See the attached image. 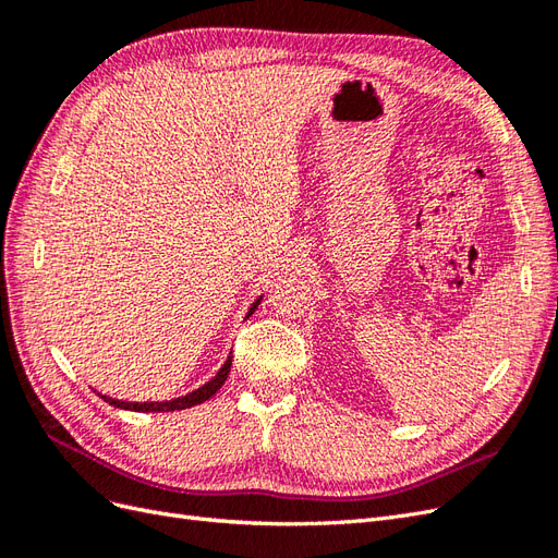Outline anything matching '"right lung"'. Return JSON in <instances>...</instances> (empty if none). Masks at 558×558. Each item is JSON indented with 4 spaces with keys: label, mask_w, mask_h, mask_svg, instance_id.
<instances>
[{
    "label": "right lung",
    "mask_w": 558,
    "mask_h": 558,
    "mask_svg": "<svg viewBox=\"0 0 558 558\" xmlns=\"http://www.w3.org/2000/svg\"><path fill=\"white\" fill-rule=\"evenodd\" d=\"M260 300H263V295L248 307L246 316H251L253 312L258 310ZM230 365H232V356H228V361L223 363V367L218 369L216 377H211L205 386H199V388H195V391L185 393V396H181V398H174V400H165V402H125V400H116V398H109V396H99V393H97V396L102 398L105 402L113 404V408H118V410H130V412H174V410H185V408H193V404H199V402L209 400V398L218 391V388H221V386L226 384L228 373H230Z\"/></svg>",
    "instance_id": "add662e5"
}]
</instances>
